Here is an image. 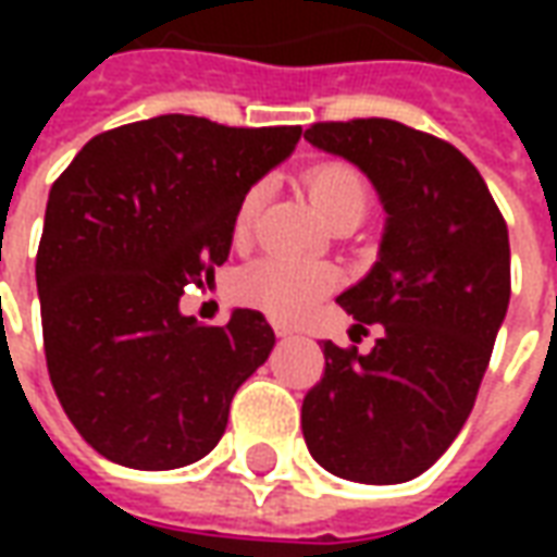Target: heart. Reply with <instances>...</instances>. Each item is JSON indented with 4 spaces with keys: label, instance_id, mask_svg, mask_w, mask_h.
<instances>
[{
    "label": "heart",
    "instance_id": "b5f03b06",
    "mask_svg": "<svg viewBox=\"0 0 557 557\" xmlns=\"http://www.w3.org/2000/svg\"><path fill=\"white\" fill-rule=\"evenodd\" d=\"M319 235H331V238H351L355 230L346 226V223H334L331 230L319 232ZM343 274V271H337ZM313 304V295H298V286L295 283H286V280L271 277L265 283V289H262V307L268 310L271 319H277V322H292V319H298V315L307 310Z\"/></svg>",
    "mask_w": 557,
    "mask_h": 557
}]
</instances>
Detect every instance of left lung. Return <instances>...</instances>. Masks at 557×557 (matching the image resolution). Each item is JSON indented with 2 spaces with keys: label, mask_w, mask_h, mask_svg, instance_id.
<instances>
[{
  "label": "left lung",
  "mask_w": 557,
  "mask_h": 557,
  "mask_svg": "<svg viewBox=\"0 0 557 557\" xmlns=\"http://www.w3.org/2000/svg\"><path fill=\"white\" fill-rule=\"evenodd\" d=\"M253 134L158 115L86 143L50 190L35 259L47 370L115 466L170 471L211 454L235 391L274 349L259 310H178L184 286L230 259L244 196L277 166Z\"/></svg>",
  "instance_id": "left-lung-1"
}]
</instances>
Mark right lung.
Wrapping results in <instances>:
<instances>
[{"instance_id":"obj_1","label":"right lung","mask_w":557,"mask_h":557,"mask_svg":"<svg viewBox=\"0 0 557 557\" xmlns=\"http://www.w3.org/2000/svg\"><path fill=\"white\" fill-rule=\"evenodd\" d=\"M307 139L367 172L387 223L373 271L337 298L355 325L346 343H322L304 442L337 478L406 483L474 409L510 304L507 226L471 160L430 134L351 119Z\"/></svg>"}]
</instances>
